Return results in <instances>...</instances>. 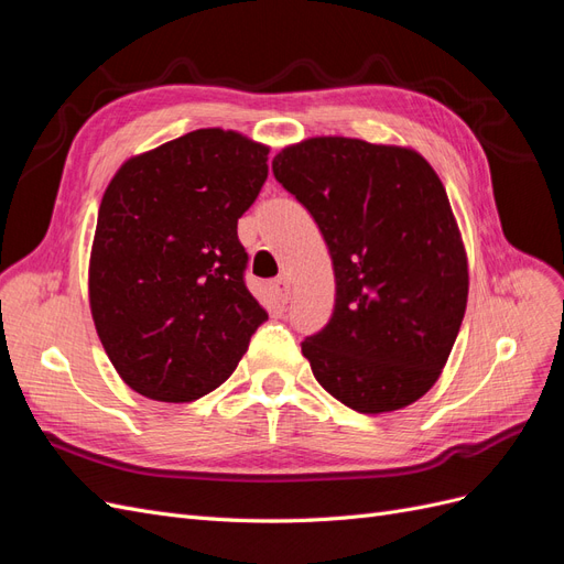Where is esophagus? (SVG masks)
I'll return each mask as SVG.
<instances>
[{
  "instance_id": "34e87169",
  "label": "esophagus",
  "mask_w": 564,
  "mask_h": 564,
  "mask_svg": "<svg viewBox=\"0 0 564 564\" xmlns=\"http://www.w3.org/2000/svg\"><path fill=\"white\" fill-rule=\"evenodd\" d=\"M270 289H272V294L278 296V301H282V303H286L289 296H292V284H289L286 278H278L270 284Z\"/></svg>"
}]
</instances>
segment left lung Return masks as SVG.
Returning a JSON list of instances; mask_svg holds the SVG:
<instances>
[{
    "label": "left lung",
    "instance_id": "obj_1",
    "mask_svg": "<svg viewBox=\"0 0 564 564\" xmlns=\"http://www.w3.org/2000/svg\"><path fill=\"white\" fill-rule=\"evenodd\" d=\"M272 174L329 247L336 299L301 344L319 386L360 414L404 409L447 365L468 303V256L421 152L346 135L286 145Z\"/></svg>",
    "mask_w": 564,
    "mask_h": 564
}]
</instances>
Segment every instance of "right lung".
I'll use <instances>...</instances> for the list:
<instances>
[{
	"mask_svg": "<svg viewBox=\"0 0 564 564\" xmlns=\"http://www.w3.org/2000/svg\"><path fill=\"white\" fill-rule=\"evenodd\" d=\"M263 143L197 129L129 158L100 199L89 305L122 381L158 402L224 383L268 319L245 284L237 218L268 178Z\"/></svg>",
	"mask_w": 564,
	"mask_h": 564,
	"instance_id": "add662e5",
	"label": "right lung"
}]
</instances>
